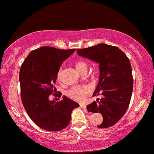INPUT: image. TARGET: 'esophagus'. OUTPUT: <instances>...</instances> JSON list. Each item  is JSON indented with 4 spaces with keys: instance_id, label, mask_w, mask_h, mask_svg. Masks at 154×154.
<instances>
[{
    "instance_id": "34e87169",
    "label": "esophagus",
    "mask_w": 154,
    "mask_h": 154,
    "mask_svg": "<svg viewBox=\"0 0 154 154\" xmlns=\"http://www.w3.org/2000/svg\"><path fill=\"white\" fill-rule=\"evenodd\" d=\"M80 107H81L82 109H84V110H86V105H84V104H80Z\"/></svg>"
}]
</instances>
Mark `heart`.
<instances>
[{
    "label": "heart",
    "mask_w": 154,
    "mask_h": 154,
    "mask_svg": "<svg viewBox=\"0 0 154 154\" xmlns=\"http://www.w3.org/2000/svg\"><path fill=\"white\" fill-rule=\"evenodd\" d=\"M74 65L78 72H79L80 73H82L84 70H86L87 69L86 63L83 61H75ZM61 72H62V70H61V69H59L57 75V79H60ZM89 93H90V88L86 86L73 87L67 92L68 97L71 99L77 101V102H83L86 100V97L89 95Z\"/></svg>",
    "instance_id": "heart-1"
}]
</instances>
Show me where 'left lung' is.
<instances>
[{
    "instance_id": "1",
    "label": "left lung",
    "mask_w": 154,
    "mask_h": 154,
    "mask_svg": "<svg viewBox=\"0 0 154 154\" xmlns=\"http://www.w3.org/2000/svg\"><path fill=\"white\" fill-rule=\"evenodd\" d=\"M77 52L100 65V81L93 95L101 93L103 98L86 109L88 112L102 114L103 122L97 127H112L122 118L130 104L134 79L129 59L118 47L105 43L78 49Z\"/></svg>"
}]
</instances>
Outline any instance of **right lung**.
I'll use <instances>...</instances> for the list:
<instances>
[{"label": "right lung", "mask_w": 154, "mask_h": 154, "mask_svg": "<svg viewBox=\"0 0 154 154\" xmlns=\"http://www.w3.org/2000/svg\"><path fill=\"white\" fill-rule=\"evenodd\" d=\"M75 49L59 50L43 46L29 52L20 66V97L28 116L38 127L49 131L65 128L72 111L79 104L63 95L59 102L50 101L57 75L63 61ZM59 95V97H61Z\"/></svg>", "instance_id": "add662e5"}]
</instances>
